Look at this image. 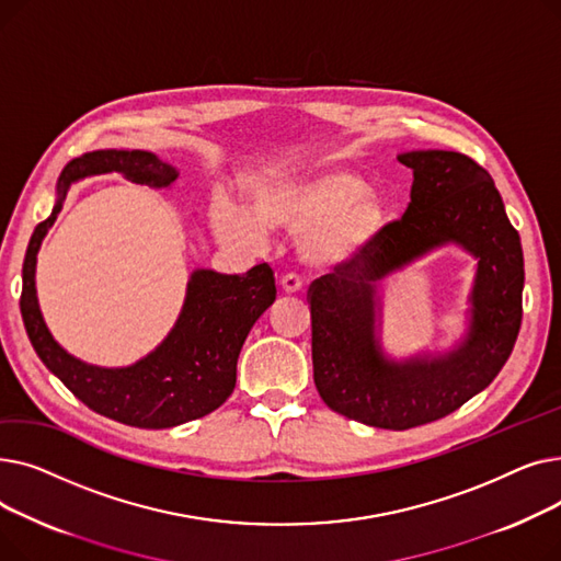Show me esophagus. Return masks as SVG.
I'll list each match as a JSON object with an SVG mask.
<instances>
[{
  "mask_svg": "<svg viewBox=\"0 0 561 561\" xmlns=\"http://www.w3.org/2000/svg\"><path fill=\"white\" fill-rule=\"evenodd\" d=\"M282 290H284V293H298V290H302V279H300V275H296V273L284 275V277H282Z\"/></svg>",
  "mask_w": 561,
  "mask_h": 561,
  "instance_id": "esophagus-1",
  "label": "esophagus"
}]
</instances>
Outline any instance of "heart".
Wrapping results in <instances>:
<instances>
[{
	"instance_id": "1",
	"label": "heart",
	"mask_w": 561,
	"mask_h": 561,
	"mask_svg": "<svg viewBox=\"0 0 561 561\" xmlns=\"http://www.w3.org/2000/svg\"><path fill=\"white\" fill-rule=\"evenodd\" d=\"M387 220L385 202L359 174L343 168L279 172L250 191V216L220 202L214 227L220 241L256 248L263 229L302 231L300 252L316 265H336L359 254Z\"/></svg>"
}]
</instances>
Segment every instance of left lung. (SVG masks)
Returning <instances> with one entry per match:
<instances>
[{
	"label": "left lung",
	"instance_id": "8db88e82",
	"mask_svg": "<svg viewBox=\"0 0 561 561\" xmlns=\"http://www.w3.org/2000/svg\"><path fill=\"white\" fill-rule=\"evenodd\" d=\"M411 202L352 259L309 286L316 389L336 414L381 430L446 419L510 359L523 320V250L491 174L461 152H407ZM479 259L467 341L448 356L389 363L374 341L376 282L444 242Z\"/></svg>",
	"mask_w": 561,
	"mask_h": 561
}]
</instances>
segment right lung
<instances>
[{
	"label": "right lung",
	"instance_id": "obj_1",
	"mask_svg": "<svg viewBox=\"0 0 561 561\" xmlns=\"http://www.w3.org/2000/svg\"><path fill=\"white\" fill-rule=\"evenodd\" d=\"M121 172L134 184L165 188L176 170L142 150H98L72 159L58 180V202L28 241L22 263L20 311L41 362L98 414L131 427L163 430L216 411L236 387V362L256 318L275 302V273L259 263L245 275L195 271L186 302L168 339L129 368L88 366L58 345L36 300V254L72 182Z\"/></svg>",
	"mask_w": 561,
	"mask_h": 561
}]
</instances>
